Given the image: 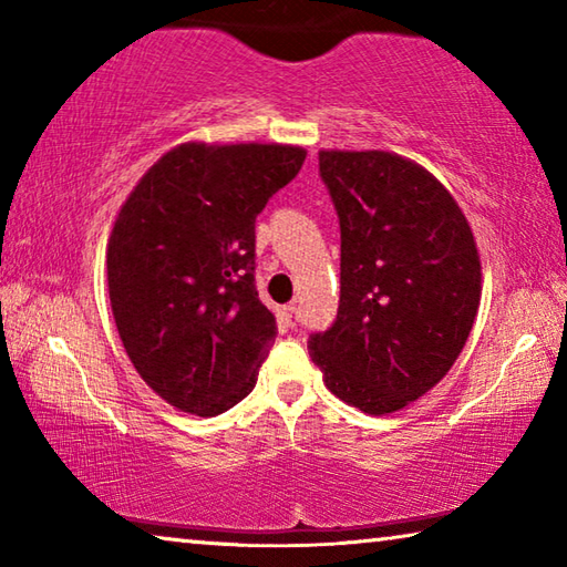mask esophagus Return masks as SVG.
Returning a JSON list of instances; mask_svg holds the SVG:
<instances>
[{
    "label": "esophagus",
    "mask_w": 567,
    "mask_h": 567,
    "mask_svg": "<svg viewBox=\"0 0 567 567\" xmlns=\"http://www.w3.org/2000/svg\"><path fill=\"white\" fill-rule=\"evenodd\" d=\"M282 320L290 324V328H297V322H300V315H297V307L295 305L282 307Z\"/></svg>",
    "instance_id": "34e87169"
}]
</instances>
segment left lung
<instances>
[{
	"label": "left lung",
	"mask_w": 567,
	"mask_h": 567,
	"mask_svg": "<svg viewBox=\"0 0 567 567\" xmlns=\"http://www.w3.org/2000/svg\"><path fill=\"white\" fill-rule=\"evenodd\" d=\"M340 219V307L307 340L324 385L388 415L453 368L480 305V257L450 192L390 152H320Z\"/></svg>",
	"instance_id": "left-lung-1"
}]
</instances>
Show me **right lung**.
<instances>
[{
    "mask_svg": "<svg viewBox=\"0 0 567 567\" xmlns=\"http://www.w3.org/2000/svg\"><path fill=\"white\" fill-rule=\"evenodd\" d=\"M307 152L187 142L150 167L114 223L110 302L134 370L215 417L252 392L277 324L255 285V219Z\"/></svg>",
    "mask_w": 567,
    "mask_h": 567,
    "instance_id": "add662e5",
    "label": "right lung"
}]
</instances>
